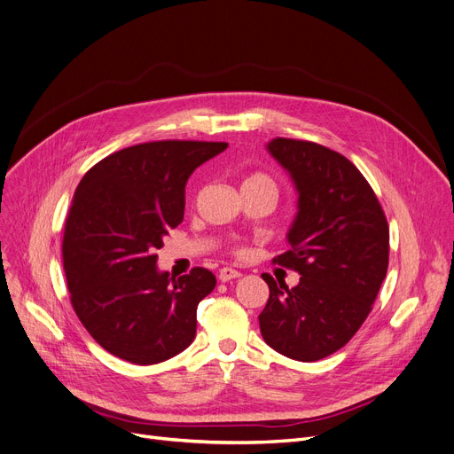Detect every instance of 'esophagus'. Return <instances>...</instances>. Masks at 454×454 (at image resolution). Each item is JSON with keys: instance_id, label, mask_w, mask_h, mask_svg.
Here are the masks:
<instances>
[{"instance_id": "esophagus-1", "label": "esophagus", "mask_w": 454, "mask_h": 454, "mask_svg": "<svg viewBox=\"0 0 454 454\" xmlns=\"http://www.w3.org/2000/svg\"><path fill=\"white\" fill-rule=\"evenodd\" d=\"M239 276H241V272L231 269V267H223V269L219 270V280H221V282H230V280H233V278H239Z\"/></svg>"}]
</instances>
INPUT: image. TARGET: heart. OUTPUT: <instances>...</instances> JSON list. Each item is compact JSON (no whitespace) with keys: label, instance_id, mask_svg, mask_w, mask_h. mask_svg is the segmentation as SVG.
<instances>
[{"label":"heart","instance_id":"b5f03b06","mask_svg":"<svg viewBox=\"0 0 454 454\" xmlns=\"http://www.w3.org/2000/svg\"><path fill=\"white\" fill-rule=\"evenodd\" d=\"M254 184H265V185H272V182L267 178L265 174H250V176H247L245 178V182H243V185H254Z\"/></svg>","mask_w":454,"mask_h":454}]
</instances>
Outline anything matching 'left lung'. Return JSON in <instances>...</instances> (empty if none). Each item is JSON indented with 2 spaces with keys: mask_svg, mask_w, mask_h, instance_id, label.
<instances>
[{
  "mask_svg": "<svg viewBox=\"0 0 454 454\" xmlns=\"http://www.w3.org/2000/svg\"><path fill=\"white\" fill-rule=\"evenodd\" d=\"M267 150L299 194L291 250L272 262L297 270L301 282L289 289L263 274L269 301L260 330L284 356L317 362L345 347L367 319L387 272L389 228L377 194L345 155L282 137Z\"/></svg>",
  "mask_w": 454,
  "mask_h": 454,
  "instance_id": "8db88e82",
  "label": "left lung"
}]
</instances>
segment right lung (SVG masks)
Here are the masks:
<instances>
[{
	"mask_svg": "<svg viewBox=\"0 0 454 454\" xmlns=\"http://www.w3.org/2000/svg\"><path fill=\"white\" fill-rule=\"evenodd\" d=\"M228 143L155 141L118 150L77 185L63 238L74 311L116 358L165 362L196 336V308L215 289L204 267L174 278L157 250L184 221L189 176Z\"/></svg>",
	"mask_w": 454,
	"mask_h": 454,
	"instance_id": "obj_1",
	"label": "right lung"
}]
</instances>
